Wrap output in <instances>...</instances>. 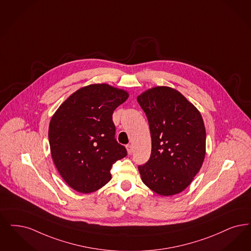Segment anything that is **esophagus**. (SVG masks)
Returning <instances> with one entry per match:
<instances>
[{
    "label": "esophagus",
    "instance_id": "34e87169",
    "mask_svg": "<svg viewBox=\"0 0 251 251\" xmlns=\"http://www.w3.org/2000/svg\"><path fill=\"white\" fill-rule=\"evenodd\" d=\"M126 149H127V151H128V154L130 155V154L132 153V146H131L130 144H129V145L126 146Z\"/></svg>",
    "mask_w": 251,
    "mask_h": 251
}]
</instances>
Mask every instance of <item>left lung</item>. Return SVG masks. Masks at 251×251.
Segmentation results:
<instances>
[{
    "label": "left lung",
    "mask_w": 251,
    "mask_h": 251,
    "mask_svg": "<svg viewBox=\"0 0 251 251\" xmlns=\"http://www.w3.org/2000/svg\"><path fill=\"white\" fill-rule=\"evenodd\" d=\"M151 133V158L139 165L151 191L171 196L184 191L205 157L206 133L199 110L178 90L155 87L137 97Z\"/></svg>",
    "instance_id": "1"
}]
</instances>
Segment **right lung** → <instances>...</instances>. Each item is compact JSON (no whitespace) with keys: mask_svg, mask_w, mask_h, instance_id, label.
Here are the masks:
<instances>
[{"mask_svg":"<svg viewBox=\"0 0 251 251\" xmlns=\"http://www.w3.org/2000/svg\"><path fill=\"white\" fill-rule=\"evenodd\" d=\"M126 90L108 84H91L74 92L51 118V156L72 189L90 193L111 179L112 165L126 157L115 138L114 110L128 99Z\"/></svg>","mask_w":251,"mask_h":251,"instance_id":"add662e5","label":"right lung"}]
</instances>
